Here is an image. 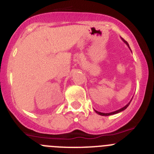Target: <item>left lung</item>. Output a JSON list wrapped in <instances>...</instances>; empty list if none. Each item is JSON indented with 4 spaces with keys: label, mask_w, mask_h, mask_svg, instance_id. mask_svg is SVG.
Segmentation results:
<instances>
[{
    "label": "left lung",
    "mask_w": 154,
    "mask_h": 154,
    "mask_svg": "<svg viewBox=\"0 0 154 154\" xmlns=\"http://www.w3.org/2000/svg\"><path fill=\"white\" fill-rule=\"evenodd\" d=\"M122 40L123 41V42H124V43H126V45L128 46V47H129V48H130V46H129V44H128L127 42H126V41L125 40H123V38H122ZM130 102H131V100H130ZM130 102L129 103H127V104L126 105V106H123V108H121V109H118V110H116V111H114V112H109V113H104V112H98V111H96V110H95V111H96V112L97 114H99V115H100V116H110V115H113V114H116V113H119V112H122V111H123V110H125L126 109V108H127L128 106H129V105H130Z\"/></svg>",
    "instance_id": "obj_1"
}]
</instances>
